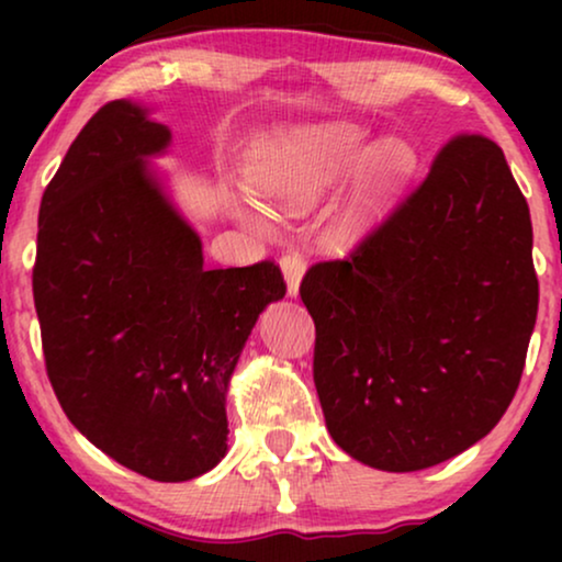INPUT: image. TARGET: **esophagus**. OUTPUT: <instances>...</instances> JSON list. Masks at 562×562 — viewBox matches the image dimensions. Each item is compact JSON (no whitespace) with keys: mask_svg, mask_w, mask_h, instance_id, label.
Wrapping results in <instances>:
<instances>
[{"mask_svg":"<svg viewBox=\"0 0 562 562\" xmlns=\"http://www.w3.org/2000/svg\"><path fill=\"white\" fill-rule=\"evenodd\" d=\"M304 268H306L304 256L299 250H286L281 256V271H283V279H286L289 296L299 294V281H302Z\"/></svg>","mask_w":562,"mask_h":562,"instance_id":"esophagus-1","label":"esophagus"}]
</instances>
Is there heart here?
Masks as SVG:
<instances>
[{"label":"heart","mask_w":562,"mask_h":562,"mask_svg":"<svg viewBox=\"0 0 562 562\" xmlns=\"http://www.w3.org/2000/svg\"><path fill=\"white\" fill-rule=\"evenodd\" d=\"M363 156V135L352 127L325 125L304 130L276 143L260 156L252 181L266 196L283 202H314L335 187ZM412 171V153L404 145H386L368 164L356 196L345 212V225L363 229L383 212L389 199ZM252 227L266 229L268 217L258 210H245Z\"/></svg>","instance_id":"obj_1"}]
</instances>
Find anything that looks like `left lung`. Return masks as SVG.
Wrapping results in <instances>:
<instances>
[{
    "label": "left lung",
    "instance_id": "left-lung-1",
    "mask_svg": "<svg viewBox=\"0 0 562 562\" xmlns=\"http://www.w3.org/2000/svg\"><path fill=\"white\" fill-rule=\"evenodd\" d=\"M299 294L322 414L348 456L409 473L486 437L517 394L540 302L532 220L502 148L445 143L427 179L348 258L314 263Z\"/></svg>",
    "mask_w": 562,
    "mask_h": 562
}]
</instances>
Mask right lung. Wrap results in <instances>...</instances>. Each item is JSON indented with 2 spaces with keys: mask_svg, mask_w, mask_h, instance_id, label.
<instances>
[{
  "mask_svg": "<svg viewBox=\"0 0 562 562\" xmlns=\"http://www.w3.org/2000/svg\"><path fill=\"white\" fill-rule=\"evenodd\" d=\"M171 133L125 99L68 148L37 214L33 268L45 371L71 425L153 481L225 458V394L268 302L273 260L204 268L202 240L145 166Z\"/></svg>",
  "mask_w": 562,
  "mask_h": 562,
  "instance_id": "add662e5",
  "label": "right lung"
}]
</instances>
